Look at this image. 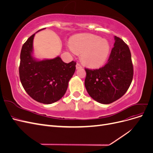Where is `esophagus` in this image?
I'll use <instances>...</instances> for the list:
<instances>
[{
  "mask_svg": "<svg viewBox=\"0 0 153 153\" xmlns=\"http://www.w3.org/2000/svg\"><path fill=\"white\" fill-rule=\"evenodd\" d=\"M82 68V65H80L79 63H76V69H80V68Z\"/></svg>",
  "mask_w": 153,
  "mask_h": 153,
  "instance_id": "esophagus-1",
  "label": "esophagus"
}]
</instances>
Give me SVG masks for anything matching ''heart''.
I'll use <instances>...</instances> for the list:
<instances>
[{
  "mask_svg": "<svg viewBox=\"0 0 153 153\" xmlns=\"http://www.w3.org/2000/svg\"><path fill=\"white\" fill-rule=\"evenodd\" d=\"M70 47L73 52L82 53V62L91 68L103 66L108 59L110 52V45L108 41L91 34L73 36L70 40Z\"/></svg>",
  "mask_w": 153,
  "mask_h": 153,
  "instance_id": "heart-1",
  "label": "heart"
}]
</instances>
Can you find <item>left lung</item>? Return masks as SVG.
Returning <instances> with one entry per match:
<instances>
[{
    "instance_id": "left-lung-1",
    "label": "left lung",
    "mask_w": 153,
    "mask_h": 153,
    "mask_svg": "<svg viewBox=\"0 0 153 153\" xmlns=\"http://www.w3.org/2000/svg\"><path fill=\"white\" fill-rule=\"evenodd\" d=\"M114 39L107 63L99 69H85V86L88 94L102 104H110L121 98L133 80L130 50L121 38L114 36Z\"/></svg>"
}]
</instances>
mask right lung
Returning <instances> with one entry per match:
<instances>
[{
	"mask_svg": "<svg viewBox=\"0 0 153 153\" xmlns=\"http://www.w3.org/2000/svg\"><path fill=\"white\" fill-rule=\"evenodd\" d=\"M34 35L32 34L22 46L20 79L23 87L32 99L41 103L51 104L61 99L66 93L76 63L73 61L65 63L59 56L52 59L36 60L32 56Z\"/></svg>",
	"mask_w": 153,
	"mask_h": 153,
	"instance_id": "add662e5",
	"label": "right lung"
}]
</instances>
